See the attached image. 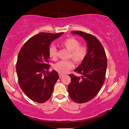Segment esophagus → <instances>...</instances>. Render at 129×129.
<instances>
[{
	"label": "esophagus",
	"instance_id": "obj_1",
	"mask_svg": "<svg viewBox=\"0 0 129 129\" xmlns=\"http://www.w3.org/2000/svg\"><path fill=\"white\" fill-rule=\"evenodd\" d=\"M63 76H64V75H62V74H59V77H60V78L62 77Z\"/></svg>",
	"mask_w": 129,
	"mask_h": 129
}]
</instances>
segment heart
Wrapping results in <instances>:
<instances>
[{
  "label": "heart",
  "instance_id": "b5f03b06",
  "mask_svg": "<svg viewBox=\"0 0 129 129\" xmlns=\"http://www.w3.org/2000/svg\"><path fill=\"white\" fill-rule=\"evenodd\" d=\"M61 45L70 52L69 58H72L74 61L80 64L84 61L88 54L89 49L86 45L80 44V41L73 37L64 39L61 41ZM48 55L52 59L57 57V49L53 45L48 48ZM75 65L72 61H60L54 65L53 68L60 74H65L70 70L72 69Z\"/></svg>",
  "mask_w": 129,
  "mask_h": 129
}]
</instances>
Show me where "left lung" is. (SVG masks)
Returning a JSON list of instances; mask_svg holds the SVG:
<instances>
[{
    "instance_id": "obj_1",
    "label": "left lung",
    "mask_w": 129,
    "mask_h": 129,
    "mask_svg": "<svg viewBox=\"0 0 129 129\" xmlns=\"http://www.w3.org/2000/svg\"><path fill=\"white\" fill-rule=\"evenodd\" d=\"M73 34L81 36L86 40L88 54L75 71L81 74V78L73 74L69 75L71 82L68 87L71 99L77 103H85L99 93L105 80L107 57L100 41L92 35L74 30Z\"/></svg>"
}]
</instances>
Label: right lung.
<instances>
[{"label":"right lung","instance_id":"add662e5","mask_svg":"<svg viewBox=\"0 0 129 129\" xmlns=\"http://www.w3.org/2000/svg\"><path fill=\"white\" fill-rule=\"evenodd\" d=\"M63 34L41 32L25 43L19 51L16 73L20 88L32 101L43 103L51 98L59 76L49 72L48 48L52 41Z\"/></svg>","mask_w":129,"mask_h":129}]
</instances>
